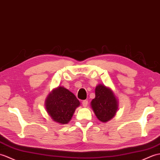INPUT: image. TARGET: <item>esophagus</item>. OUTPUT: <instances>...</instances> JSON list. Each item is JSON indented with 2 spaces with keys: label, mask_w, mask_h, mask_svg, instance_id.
Here are the masks:
<instances>
[{
  "label": "esophagus",
  "mask_w": 160,
  "mask_h": 160,
  "mask_svg": "<svg viewBox=\"0 0 160 160\" xmlns=\"http://www.w3.org/2000/svg\"><path fill=\"white\" fill-rule=\"evenodd\" d=\"M88 104V101L87 100H84V101H82V105H83V107H85V108L87 107Z\"/></svg>",
  "instance_id": "34e87169"
}]
</instances>
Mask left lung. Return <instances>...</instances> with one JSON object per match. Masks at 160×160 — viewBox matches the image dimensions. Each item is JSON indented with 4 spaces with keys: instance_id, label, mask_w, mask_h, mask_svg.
Instances as JSON below:
<instances>
[{
    "instance_id": "1",
    "label": "left lung",
    "mask_w": 160,
    "mask_h": 160,
    "mask_svg": "<svg viewBox=\"0 0 160 160\" xmlns=\"http://www.w3.org/2000/svg\"><path fill=\"white\" fill-rule=\"evenodd\" d=\"M97 118L102 122L111 120L118 110V102L113 91L102 84L96 87L95 98L91 102Z\"/></svg>"
}]
</instances>
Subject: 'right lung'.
<instances>
[{
  "label": "right lung",
  "instance_id": "obj_1",
  "mask_svg": "<svg viewBox=\"0 0 160 160\" xmlns=\"http://www.w3.org/2000/svg\"><path fill=\"white\" fill-rule=\"evenodd\" d=\"M79 105L74 94L62 86L52 90L45 101L46 109L53 121L63 125L70 121Z\"/></svg>",
  "mask_w": 160,
  "mask_h": 160
}]
</instances>
